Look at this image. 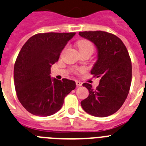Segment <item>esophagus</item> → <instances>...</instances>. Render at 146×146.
<instances>
[{"instance_id": "1", "label": "esophagus", "mask_w": 146, "mask_h": 146, "mask_svg": "<svg viewBox=\"0 0 146 146\" xmlns=\"http://www.w3.org/2000/svg\"><path fill=\"white\" fill-rule=\"evenodd\" d=\"M76 86H81L82 85V83L79 81H76Z\"/></svg>"}]
</instances>
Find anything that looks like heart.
<instances>
[{
	"label": "heart",
	"mask_w": 146,
	"mask_h": 146,
	"mask_svg": "<svg viewBox=\"0 0 146 146\" xmlns=\"http://www.w3.org/2000/svg\"><path fill=\"white\" fill-rule=\"evenodd\" d=\"M78 47L79 51L89 50L93 52L94 50V46L91 42L86 40H81L78 42Z\"/></svg>",
	"instance_id": "heart-1"
}]
</instances>
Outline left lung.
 Segmentation results:
<instances>
[{"mask_svg": "<svg viewBox=\"0 0 146 146\" xmlns=\"http://www.w3.org/2000/svg\"><path fill=\"white\" fill-rule=\"evenodd\" d=\"M78 34L95 45L98 60L91 73L100 78L95 89L88 83L83 84L89 94L81 102V107L97 117L112 115L124 104L130 89L132 62L128 51L122 40L113 34L100 31Z\"/></svg>", "mask_w": 146, "mask_h": 146, "instance_id": "8db88e82", "label": "left lung"}]
</instances>
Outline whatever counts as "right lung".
Masks as SVG:
<instances>
[{
	"label": "right lung",
	"mask_w": 146,
	"mask_h": 146,
	"mask_svg": "<svg viewBox=\"0 0 146 146\" xmlns=\"http://www.w3.org/2000/svg\"><path fill=\"white\" fill-rule=\"evenodd\" d=\"M76 33L34 35L21 48L14 68L16 92L22 106L38 116L60 111L64 99L76 88V82L51 78V67Z\"/></svg>",
	"instance_id": "1"
}]
</instances>
